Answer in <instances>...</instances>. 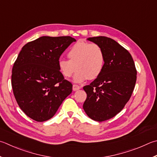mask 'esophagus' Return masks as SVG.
<instances>
[{"instance_id": "esophagus-1", "label": "esophagus", "mask_w": 157, "mask_h": 157, "mask_svg": "<svg viewBox=\"0 0 157 157\" xmlns=\"http://www.w3.org/2000/svg\"><path fill=\"white\" fill-rule=\"evenodd\" d=\"M80 88H81V87L79 86V85H78V84H73V90H79Z\"/></svg>"}]
</instances>
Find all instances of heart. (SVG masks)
I'll list each match as a JSON object with an SVG mask.
<instances>
[{"label":"heart","instance_id":"heart-1","mask_svg":"<svg viewBox=\"0 0 157 157\" xmlns=\"http://www.w3.org/2000/svg\"><path fill=\"white\" fill-rule=\"evenodd\" d=\"M69 59L58 62L59 69L64 78H70L76 71L74 81L80 82L88 78L95 79L104 69L105 56L99 44L87 42H78L70 48L67 53Z\"/></svg>","mask_w":157,"mask_h":157}]
</instances>
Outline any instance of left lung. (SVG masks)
Listing matches in <instances>:
<instances>
[{
	"instance_id": "1",
	"label": "left lung",
	"mask_w": 157,
	"mask_h": 157,
	"mask_svg": "<svg viewBox=\"0 0 157 157\" xmlns=\"http://www.w3.org/2000/svg\"><path fill=\"white\" fill-rule=\"evenodd\" d=\"M88 40L101 47L105 62L100 75L83 87L87 94L83 108L90 119L104 121L117 115L129 101L136 69L130 53L113 39L98 36Z\"/></svg>"
}]
</instances>
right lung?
Returning a JSON list of instances; mask_svg holds the SVG:
<instances>
[{
  "label": "right lung",
  "instance_id": "add662e5",
  "mask_svg": "<svg viewBox=\"0 0 157 157\" xmlns=\"http://www.w3.org/2000/svg\"><path fill=\"white\" fill-rule=\"evenodd\" d=\"M75 41L71 36H42L28 42L18 54L11 86L19 107L33 120H49L72 92L73 84L62 75L58 62Z\"/></svg>",
  "mask_w": 157,
  "mask_h": 157
}]
</instances>
